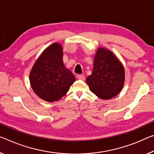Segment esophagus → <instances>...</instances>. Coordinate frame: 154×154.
Segmentation results:
<instances>
[{
    "label": "esophagus",
    "instance_id": "34e87169",
    "mask_svg": "<svg viewBox=\"0 0 154 154\" xmlns=\"http://www.w3.org/2000/svg\"><path fill=\"white\" fill-rule=\"evenodd\" d=\"M77 78H78V79H79V80H84L85 79V75H82V74H79V75H77Z\"/></svg>",
    "mask_w": 154,
    "mask_h": 154
}]
</instances>
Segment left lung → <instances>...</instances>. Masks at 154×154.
<instances>
[{"label": "left lung", "mask_w": 154, "mask_h": 154, "mask_svg": "<svg viewBox=\"0 0 154 154\" xmlns=\"http://www.w3.org/2000/svg\"><path fill=\"white\" fill-rule=\"evenodd\" d=\"M86 81L97 96L104 100L110 99L118 94L123 87L124 67L112 51L100 48L94 58L93 72Z\"/></svg>", "instance_id": "left-lung-1"}]
</instances>
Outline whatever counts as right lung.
Listing matches in <instances>:
<instances>
[{"instance_id": "right-lung-1", "label": "right lung", "mask_w": 154, "mask_h": 154, "mask_svg": "<svg viewBox=\"0 0 154 154\" xmlns=\"http://www.w3.org/2000/svg\"><path fill=\"white\" fill-rule=\"evenodd\" d=\"M75 80L64 65L63 48L58 43L52 44L42 52L29 75L33 90L47 102L57 101L65 96Z\"/></svg>"}]
</instances>
